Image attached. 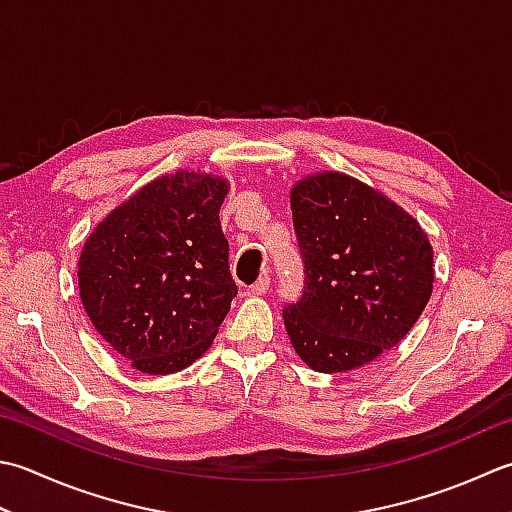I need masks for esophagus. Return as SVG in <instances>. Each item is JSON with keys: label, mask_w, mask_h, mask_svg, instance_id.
I'll list each match as a JSON object with an SVG mask.
<instances>
[{"label": "esophagus", "mask_w": 512, "mask_h": 512, "mask_svg": "<svg viewBox=\"0 0 512 512\" xmlns=\"http://www.w3.org/2000/svg\"><path fill=\"white\" fill-rule=\"evenodd\" d=\"M268 288H270V277L262 275L248 290H250V295H266Z\"/></svg>", "instance_id": "1"}]
</instances>
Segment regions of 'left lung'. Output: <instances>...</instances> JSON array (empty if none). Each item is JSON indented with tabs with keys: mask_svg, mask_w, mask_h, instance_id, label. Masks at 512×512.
Returning <instances> with one entry per match:
<instances>
[{
	"mask_svg": "<svg viewBox=\"0 0 512 512\" xmlns=\"http://www.w3.org/2000/svg\"><path fill=\"white\" fill-rule=\"evenodd\" d=\"M306 286L284 308L295 353L317 373H348L397 346L433 293V246L393 199L337 170L290 188Z\"/></svg>",
	"mask_w": 512,
	"mask_h": 512,
	"instance_id": "left-lung-1",
	"label": "left lung"
}]
</instances>
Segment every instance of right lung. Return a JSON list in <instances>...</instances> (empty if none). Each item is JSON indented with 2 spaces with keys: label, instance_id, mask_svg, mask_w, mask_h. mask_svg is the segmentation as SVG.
<instances>
[{
  "label": "right lung",
  "instance_id": "right-lung-1",
  "mask_svg": "<svg viewBox=\"0 0 512 512\" xmlns=\"http://www.w3.org/2000/svg\"><path fill=\"white\" fill-rule=\"evenodd\" d=\"M228 179L202 170L157 177L95 226L77 264L90 324L146 375L202 357L237 295L219 208Z\"/></svg>",
  "mask_w": 512,
  "mask_h": 512
}]
</instances>
